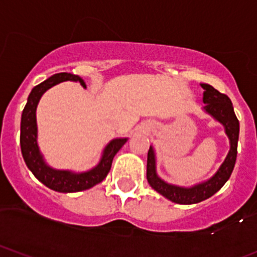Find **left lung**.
Here are the masks:
<instances>
[{"mask_svg":"<svg viewBox=\"0 0 257 257\" xmlns=\"http://www.w3.org/2000/svg\"><path fill=\"white\" fill-rule=\"evenodd\" d=\"M203 87V102L206 103L204 110L220 121L225 128V133L230 140V150L226 155L224 163L220 165L219 170L213 177L206 182L198 183L193 187H178V186L169 185L156 175L155 154L153 147L148 151L147 164V178L148 182L156 192L163 194L165 198L178 204H194L209 198L217 193L229 180L236 161L237 140H239V120L234 113L233 103L226 94L220 93L213 86L202 83Z\"/></svg>","mask_w":257,"mask_h":257,"instance_id":"left-lung-1","label":"left lung"}]
</instances>
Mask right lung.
<instances>
[{
	"mask_svg": "<svg viewBox=\"0 0 257 257\" xmlns=\"http://www.w3.org/2000/svg\"><path fill=\"white\" fill-rule=\"evenodd\" d=\"M63 81H79L83 87H86L85 82L80 76L69 72H60L55 74L39 83L29 93L28 101L22 113L21 119V150L23 155L26 165L28 169L33 172L43 185L49 187L50 190L56 192L70 193V192H80V191L88 190L93 187L97 183L102 182L106 178L112 166L113 158L119 149L126 143V138L124 139H114L104 148L103 155L101 161L93 167L92 170L87 172H81L75 174L71 171H61V170H54L45 164L39 148L37 144V119L36 110L38 102L40 97L47 90H49L53 86L63 82Z\"/></svg>",
	"mask_w": 257,
	"mask_h": 257,
	"instance_id": "add662e5",
	"label": "right lung"
}]
</instances>
